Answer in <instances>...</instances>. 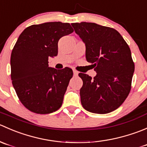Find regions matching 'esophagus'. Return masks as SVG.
<instances>
[{
    "label": "esophagus",
    "instance_id": "1",
    "mask_svg": "<svg viewBox=\"0 0 147 147\" xmlns=\"http://www.w3.org/2000/svg\"><path fill=\"white\" fill-rule=\"evenodd\" d=\"M73 73H74V76H78V71L75 70V69H73Z\"/></svg>",
    "mask_w": 147,
    "mask_h": 147
}]
</instances>
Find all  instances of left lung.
I'll return each mask as SVG.
<instances>
[{"label":"left lung","instance_id":"obj_1","mask_svg":"<svg viewBox=\"0 0 147 147\" xmlns=\"http://www.w3.org/2000/svg\"><path fill=\"white\" fill-rule=\"evenodd\" d=\"M86 45V59L92 63L96 76L79 73L83 107L104 114L118 109L129 95L134 63L129 46L115 29L94 23L71 24Z\"/></svg>","mask_w":147,"mask_h":147}]
</instances>
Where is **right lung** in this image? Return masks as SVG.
I'll return each mask as SVG.
<instances>
[{"instance_id": "1", "label": "right lung", "mask_w": 147, "mask_h": 147, "mask_svg": "<svg viewBox=\"0 0 147 147\" xmlns=\"http://www.w3.org/2000/svg\"><path fill=\"white\" fill-rule=\"evenodd\" d=\"M68 23L48 22L28 26L18 37L11 56V80L18 98L29 111L46 114L61 107L73 71L49 66L58 54V42L73 33Z\"/></svg>"}]
</instances>
